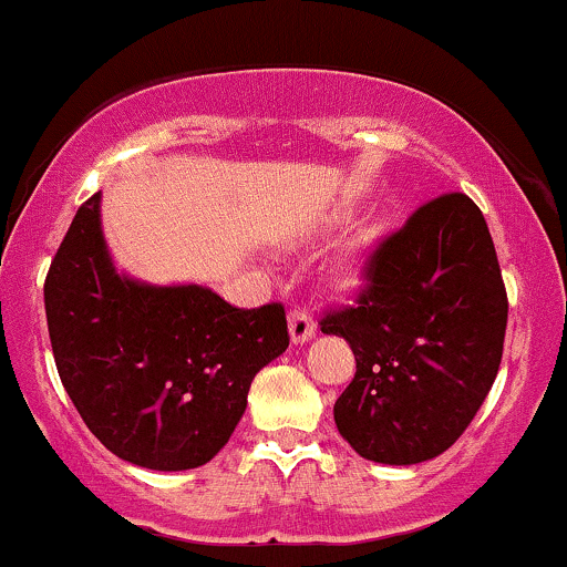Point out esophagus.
Returning <instances> with one entry per match:
<instances>
[{
	"instance_id": "1",
	"label": "esophagus",
	"mask_w": 567,
	"mask_h": 567,
	"mask_svg": "<svg viewBox=\"0 0 567 567\" xmlns=\"http://www.w3.org/2000/svg\"><path fill=\"white\" fill-rule=\"evenodd\" d=\"M289 337L295 346H302V342L313 340L316 337V321L313 316L305 313V310H291L289 313Z\"/></svg>"
}]
</instances>
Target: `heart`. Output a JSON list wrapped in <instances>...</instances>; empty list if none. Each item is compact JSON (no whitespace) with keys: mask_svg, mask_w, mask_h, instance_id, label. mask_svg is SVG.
<instances>
[{"mask_svg":"<svg viewBox=\"0 0 567 567\" xmlns=\"http://www.w3.org/2000/svg\"><path fill=\"white\" fill-rule=\"evenodd\" d=\"M380 244V227H364L342 246V251L334 259V278L337 284L353 289L367 281L369 267H372L374 249Z\"/></svg>","mask_w":567,"mask_h":567,"instance_id":"b5f03b06","label":"heart"}]
</instances>
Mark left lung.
Instances as JSON below:
<instances>
[{
	"label": "left lung",
	"instance_id": "1",
	"mask_svg": "<svg viewBox=\"0 0 567 567\" xmlns=\"http://www.w3.org/2000/svg\"><path fill=\"white\" fill-rule=\"evenodd\" d=\"M506 318L476 203L461 193L425 203L374 251L359 305L321 321L355 355L353 383L334 402L340 436L385 466L453 447L498 374Z\"/></svg>",
	"mask_w": 567,
	"mask_h": 567
}]
</instances>
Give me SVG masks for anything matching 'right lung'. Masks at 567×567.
Instances as JSON below:
<instances>
[{"label":"right lung","instance_id":"obj_1","mask_svg":"<svg viewBox=\"0 0 567 567\" xmlns=\"http://www.w3.org/2000/svg\"><path fill=\"white\" fill-rule=\"evenodd\" d=\"M55 367L93 436L133 466L187 472L230 442L254 374L289 348L281 305L235 308L200 284L117 270L101 193L80 206L44 281Z\"/></svg>","mask_w":567,"mask_h":567}]
</instances>
